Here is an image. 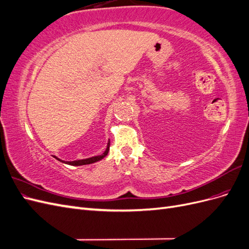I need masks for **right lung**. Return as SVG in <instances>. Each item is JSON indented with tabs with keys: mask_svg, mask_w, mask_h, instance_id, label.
<instances>
[{
	"mask_svg": "<svg viewBox=\"0 0 249 249\" xmlns=\"http://www.w3.org/2000/svg\"><path fill=\"white\" fill-rule=\"evenodd\" d=\"M109 148H110V142H108L107 148H106V150H105V152H104L102 155H100V156H95V157H91V158H88V159L76 160V161H71V162H69V161L65 162V161H63V160H60V159H58V158H57V157H55V156H54V157L56 158V159H57L58 161L62 162V163L69 164V165H72V166H80V165H87V164H92V163H95V162H97V161H100V160L104 159V158L108 155Z\"/></svg>",
	"mask_w": 249,
	"mask_h": 249,
	"instance_id": "1",
	"label": "right lung"
}]
</instances>
